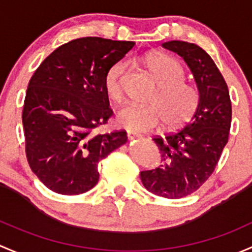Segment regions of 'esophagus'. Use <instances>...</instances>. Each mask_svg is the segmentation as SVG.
I'll return each mask as SVG.
<instances>
[{
    "mask_svg": "<svg viewBox=\"0 0 252 252\" xmlns=\"http://www.w3.org/2000/svg\"><path fill=\"white\" fill-rule=\"evenodd\" d=\"M137 137H138V136H137V134H134V133H129V132L127 133V138H128L129 141H133V139H136Z\"/></svg>",
    "mask_w": 252,
    "mask_h": 252,
    "instance_id": "esophagus-1",
    "label": "esophagus"
}]
</instances>
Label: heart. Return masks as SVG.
Masks as SVG:
<instances>
[{
	"label": "heart",
	"instance_id": "1",
	"mask_svg": "<svg viewBox=\"0 0 252 252\" xmlns=\"http://www.w3.org/2000/svg\"><path fill=\"white\" fill-rule=\"evenodd\" d=\"M144 64L159 86L150 98L153 104L125 105L116 116L119 125L132 133H142L158 128L164 121L171 128L188 124L198 113L201 94L195 86L184 82L186 72L182 65L165 54L145 57ZM125 70L126 62L118 61L105 72L104 90L115 102L123 98Z\"/></svg>",
	"mask_w": 252,
	"mask_h": 252
}]
</instances>
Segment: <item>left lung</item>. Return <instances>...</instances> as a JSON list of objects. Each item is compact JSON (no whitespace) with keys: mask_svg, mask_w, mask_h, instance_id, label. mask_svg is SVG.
<instances>
[{"mask_svg":"<svg viewBox=\"0 0 252 252\" xmlns=\"http://www.w3.org/2000/svg\"><path fill=\"white\" fill-rule=\"evenodd\" d=\"M161 46L182 57L189 66L201 103L183 128L164 138H153L161 154V165L142 171L141 180L155 195L181 199L198 190L214 172L228 142L232 103L222 74L203 48L177 40Z\"/></svg>","mask_w":252,"mask_h":252,"instance_id":"left-lung-1","label":"left lung"}]
</instances>
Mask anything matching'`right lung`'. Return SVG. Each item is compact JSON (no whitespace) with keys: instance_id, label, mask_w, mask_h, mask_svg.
I'll return each instance as SVG.
<instances>
[{"instance_id":"obj_1","label":"right lung","mask_w":252,"mask_h":252,"mask_svg":"<svg viewBox=\"0 0 252 252\" xmlns=\"http://www.w3.org/2000/svg\"><path fill=\"white\" fill-rule=\"evenodd\" d=\"M133 46V41L76 38L52 52L30 79L22 115L25 152L32 172L52 191L86 193L99 180L100 160L126 143L125 131L94 129L113 114L105 72Z\"/></svg>"}]
</instances>
